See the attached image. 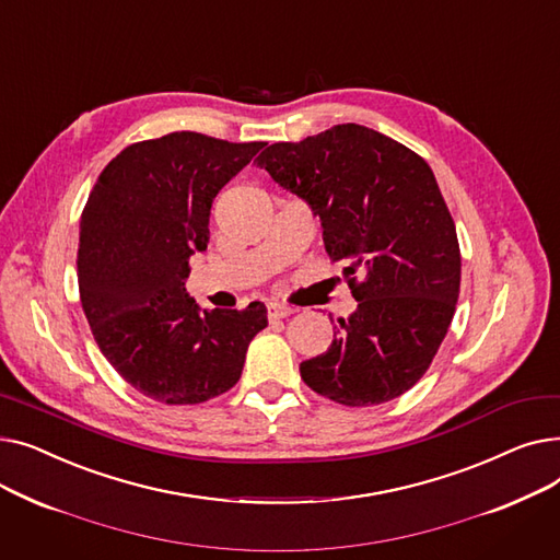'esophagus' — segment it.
Instances as JSON below:
<instances>
[{"instance_id": "esophagus-1", "label": "esophagus", "mask_w": 560, "mask_h": 560, "mask_svg": "<svg viewBox=\"0 0 560 560\" xmlns=\"http://www.w3.org/2000/svg\"><path fill=\"white\" fill-rule=\"evenodd\" d=\"M290 313H292L290 306L279 304V302H268V317L270 319H281V317H288Z\"/></svg>"}]
</instances>
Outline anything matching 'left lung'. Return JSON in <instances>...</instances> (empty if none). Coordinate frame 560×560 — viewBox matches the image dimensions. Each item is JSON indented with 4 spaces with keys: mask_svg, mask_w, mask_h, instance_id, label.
I'll list each match as a JSON object with an SVG mask.
<instances>
[{
    "mask_svg": "<svg viewBox=\"0 0 560 560\" xmlns=\"http://www.w3.org/2000/svg\"><path fill=\"white\" fill-rule=\"evenodd\" d=\"M256 165L311 206L331 260H349L342 275L359 302L325 354L300 365L304 384L345 406L413 388L445 340L460 288L456 226L427 161L347 122L275 142Z\"/></svg>",
    "mask_w": 560,
    "mask_h": 560,
    "instance_id": "8db88e82",
    "label": "left lung"
}]
</instances>
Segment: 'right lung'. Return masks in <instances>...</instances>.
<instances>
[{
    "label": "right lung",
    "instance_id": "1",
    "mask_svg": "<svg viewBox=\"0 0 560 560\" xmlns=\"http://www.w3.org/2000/svg\"><path fill=\"white\" fill-rule=\"evenodd\" d=\"M265 142L174 131L129 144L100 174L79 224V292L106 361L161 404L231 390L268 308H201L188 260L206 252L215 195Z\"/></svg>",
    "mask_w": 560,
    "mask_h": 560
}]
</instances>
